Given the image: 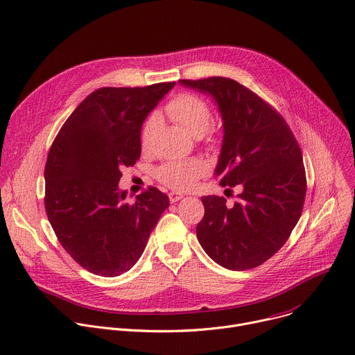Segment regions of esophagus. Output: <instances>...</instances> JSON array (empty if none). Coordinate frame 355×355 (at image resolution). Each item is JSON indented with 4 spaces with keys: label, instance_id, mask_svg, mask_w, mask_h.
I'll return each mask as SVG.
<instances>
[{
    "label": "esophagus",
    "instance_id": "34e87169",
    "mask_svg": "<svg viewBox=\"0 0 355 355\" xmlns=\"http://www.w3.org/2000/svg\"><path fill=\"white\" fill-rule=\"evenodd\" d=\"M184 197H185V196L181 194V192H170V194H168V198H170L171 202H178V201L182 200Z\"/></svg>",
    "mask_w": 355,
    "mask_h": 355
}]
</instances>
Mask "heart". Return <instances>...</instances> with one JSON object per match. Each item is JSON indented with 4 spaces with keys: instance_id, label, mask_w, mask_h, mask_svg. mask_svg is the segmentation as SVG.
<instances>
[{
    "instance_id": "obj_1",
    "label": "heart",
    "mask_w": 355,
    "mask_h": 355,
    "mask_svg": "<svg viewBox=\"0 0 355 355\" xmlns=\"http://www.w3.org/2000/svg\"><path fill=\"white\" fill-rule=\"evenodd\" d=\"M167 116L180 124L184 130L194 136L201 137L209 128L212 121V112L205 101L192 93H178L166 106ZM158 117L151 114L143 124L140 133V143L147 148L151 143ZM207 173V166L202 159H170L155 170V177L171 189L185 191L194 187L197 181Z\"/></svg>"
}]
</instances>
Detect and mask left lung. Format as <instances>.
Wrapping results in <instances>:
<instances>
[{
	"label": "left lung",
	"instance_id": "obj_1",
	"mask_svg": "<svg viewBox=\"0 0 355 355\" xmlns=\"http://www.w3.org/2000/svg\"><path fill=\"white\" fill-rule=\"evenodd\" d=\"M178 82L212 96L218 105L223 140L215 177L222 187L241 188L232 205L223 197L201 198L205 215L197 238L225 269L259 266L286 243L303 211L306 171L299 143L284 119L236 80Z\"/></svg>",
	"mask_w": 355,
	"mask_h": 355
}]
</instances>
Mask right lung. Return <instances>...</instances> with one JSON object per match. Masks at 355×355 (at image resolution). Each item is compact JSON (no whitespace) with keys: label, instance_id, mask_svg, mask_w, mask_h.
<instances>
[{"label":"right lung","instance_id":"1","mask_svg":"<svg viewBox=\"0 0 355 355\" xmlns=\"http://www.w3.org/2000/svg\"><path fill=\"white\" fill-rule=\"evenodd\" d=\"M175 82L102 87L73 110L53 140L45 166V209L73 259L105 277L130 270L170 200L150 187L127 202L123 167L140 158L141 125Z\"/></svg>","mask_w":355,"mask_h":355}]
</instances>
